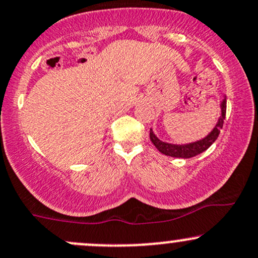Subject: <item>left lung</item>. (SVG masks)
Segmentation results:
<instances>
[{
  "label": "left lung",
  "mask_w": 258,
  "mask_h": 258,
  "mask_svg": "<svg viewBox=\"0 0 258 258\" xmlns=\"http://www.w3.org/2000/svg\"><path fill=\"white\" fill-rule=\"evenodd\" d=\"M220 107L221 116L219 117L218 123L215 124L213 131H211L207 137L203 138V140L197 141V142L193 143H188V145H172V143H167L159 140V138L153 134V131H152L151 128L150 138L152 143L156 146V148L161 152V153L169 157H175V158H191V157H195L198 156V154L203 153V152L207 151L208 148L215 142L216 138L219 137L220 130L222 128V124H224L225 115H226V99L222 100Z\"/></svg>",
  "instance_id": "obj_1"
}]
</instances>
